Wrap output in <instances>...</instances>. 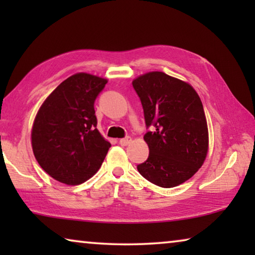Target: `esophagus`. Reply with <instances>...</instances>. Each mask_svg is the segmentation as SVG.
Segmentation results:
<instances>
[{
	"instance_id": "obj_1",
	"label": "esophagus",
	"mask_w": 255,
	"mask_h": 255,
	"mask_svg": "<svg viewBox=\"0 0 255 255\" xmlns=\"http://www.w3.org/2000/svg\"><path fill=\"white\" fill-rule=\"evenodd\" d=\"M131 143V138L130 137H125V138H122V139L119 140V144L122 146H127Z\"/></svg>"
}]
</instances>
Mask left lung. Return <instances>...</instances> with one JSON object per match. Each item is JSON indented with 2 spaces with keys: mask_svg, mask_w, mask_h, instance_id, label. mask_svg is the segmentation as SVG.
<instances>
[{
  "mask_svg": "<svg viewBox=\"0 0 255 255\" xmlns=\"http://www.w3.org/2000/svg\"><path fill=\"white\" fill-rule=\"evenodd\" d=\"M140 98L149 155L137 170L149 182L173 188L185 182L204 164L209 135L204 107L188 82L163 72H148L132 81Z\"/></svg>",
  "mask_w": 255,
  "mask_h": 255,
  "instance_id": "obj_1",
  "label": "left lung"
}]
</instances>
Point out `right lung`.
Masks as SVG:
<instances>
[{"mask_svg":"<svg viewBox=\"0 0 255 255\" xmlns=\"http://www.w3.org/2000/svg\"><path fill=\"white\" fill-rule=\"evenodd\" d=\"M107 79L76 73L42 102L33 120L31 146L41 169L67 185L97 173L111 144L97 128L94 101Z\"/></svg>","mask_w":255,"mask_h":255,"instance_id":"obj_1","label":"right lung"}]
</instances>
